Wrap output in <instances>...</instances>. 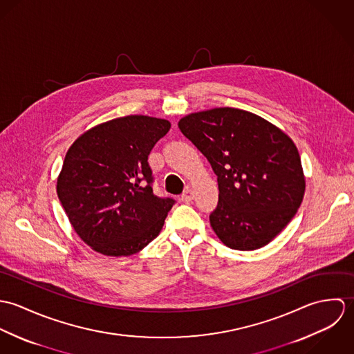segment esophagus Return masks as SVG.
Masks as SVG:
<instances>
[{
	"instance_id": "esophagus-1",
	"label": "esophagus",
	"mask_w": 354,
	"mask_h": 354,
	"mask_svg": "<svg viewBox=\"0 0 354 354\" xmlns=\"http://www.w3.org/2000/svg\"><path fill=\"white\" fill-rule=\"evenodd\" d=\"M194 199V192H192V189H185V192L181 195V201L183 202H191Z\"/></svg>"
}]
</instances>
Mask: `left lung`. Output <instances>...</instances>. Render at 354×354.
I'll list each match as a JSON object with an SVG mask.
<instances>
[{"label":"left lung","instance_id":"obj_1","mask_svg":"<svg viewBox=\"0 0 354 354\" xmlns=\"http://www.w3.org/2000/svg\"><path fill=\"white\" fill-rule=\"evenodd\" d=\"M178 128L218 177L219 202L209 215L218 239L239 251L274 240L296 215L305 192L295 142L270 121L234 107L191 113Z\"/></svg>","mask_w":354,"mask_h":354}]
</instances>
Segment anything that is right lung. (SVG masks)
<instances>
[{
  "label": "right lung",
  "mask_w": 354,
  "mask_h": 354,
  "mask_svg": "<svg viewBox=\"0 0 354 354\" xmlns=\"http://www.w3.org/2000/svg\"><path fill=\"white\" fill-rule=\"evenodd\" d=\"M170 122L114 118L82 133L65 155L57 195L77 236L95 252L131 256L159 234L174 201L152 192L147 162Z\"/></svg>",
  "instance_id": "add662e5"
}]
</instances>
